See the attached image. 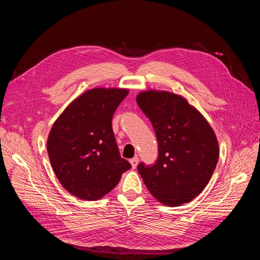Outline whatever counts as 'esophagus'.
<instances>
[{
  "label": "esophagus",
  "instance_id": "obj_1",
  "mask_svg": "<svg viewBox=\"0 0 260 260\" xmlns=\"http://www.w3.org/2000/svg\"><path fill=\"white\" fill-rule=\"evenodd\" d=\"M130 164H131L132 168H133V169H136V168H137V166H138V164H139V158H138V157H135V158L130 159Z\"/></svg>",
  "mask_w": 260,
  "mask_h": 260
}]
</instances>
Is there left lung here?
<instances>
[{"label": "left lung", "instance_id": "left-lung-1", "mask_svg": "<svg viewBox=\"0 0 260 260\" xmlns=\"http://www.w3.org/2000/svg\"><path fill=\"white\" fill-rule=\"evenodd\" d=\"M137 103L158 144L153 165H138L151 194L168 206L191 202L207 185L219 157L215 132L199 111L177 94L147 91Z\"/></svg>", "mask_w": 260, "mask_h": 260}]
</instances>
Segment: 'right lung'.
I'll list each match as a JSON object with an SVG mask.
<instances>
[{
	"label": "right lung",
	"instance_id": "obj_1",
	"mask_svg": "<svg viewBox=\"0 0 260 260\" xmlns=\"http://www.w3.org/2000/svg\"><path fill=\"white\" fill-rule=\"evenodd\" d=\"M123 89H93L76 99L53 124L48 153L61 185L81 200L96 201L111 192L131 168L121 158L112 127Z\"/></svg>",
	"mask_w": 260,
	"mask_h": 260
}]
</instances>
